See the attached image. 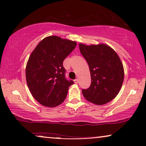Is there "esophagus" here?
I'll return each instance as SVG.
<instances>
[{
    "label": "esophagus",
    "instance_id": "esophagus-1",
    "mask_svg": "<svg viewBox=\"0 0 146 146\" xmlns=\"http://www.w3.org/2000/svg\"><path fill=\"white\" fill-rule=\"evenodd\" d=\"M74 83H75V84H78V79H75V80H74Z\"/></svg>",
    "mask_w": 146,
    "mask_h": 146
}]
</instances>
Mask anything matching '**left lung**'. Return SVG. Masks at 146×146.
Instances as JSON below:
<instances>
[{
  "mask_svg": "<svg viewBox=\"0 0 146 146\" xmlns=\"http://www.w3.org/2000/svg\"><path fill=\"white\" fill-rule=\"evenodd\" d=\"M80 51L89 66L91 84L82 90L85 98L96 105L105 104L117 95L122 85L124 71L116 52L105 44H79Z\"/></svg>",
  "mask_w": 146,
  "mask_h": 146,
  "instance_id": "obj_1",
  "label": "left lung"
}]
</instances>
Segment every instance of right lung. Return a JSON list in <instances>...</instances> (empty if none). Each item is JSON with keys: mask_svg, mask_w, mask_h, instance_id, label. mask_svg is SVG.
<instances>
[{"mask_svg": "<svg viewBox=\"0 0 146 146\" xmlns=\"http://www.w3.org/2000/svg\"><path fill=\"white\" fill-rule=\"evenodd\" d=\"M76 46V42L50 36L44 38L30 56L26 68L27 85L42 105L55 107L65 100L74 81L66 78L63 61Z\"/></svg>", "mask_w": 146, "mask_h": 146, "instance_id": "right-lung-1", "label": "right lung"}]
</instances>
